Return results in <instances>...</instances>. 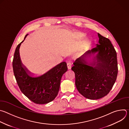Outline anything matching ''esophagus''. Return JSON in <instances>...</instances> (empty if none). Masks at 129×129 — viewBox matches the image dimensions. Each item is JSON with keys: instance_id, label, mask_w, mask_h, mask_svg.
I'll return each instance as SVG.
<instances>
[{"instance_id": "esophagus-1", "label": "esophagus", "mask_w": 129, "mask_h": 129, "mask_svg": "<svg viewBox=\"0 0 129 129\" xmlns=\"http://www.w3.org/2000/svg\"><path fill=\"white\" fill-rule=\"evenodd\" d=\"M67 67L68 69H70L71 67H72V63L71 62H68L67 63Z\"/></svg>"}]
</instances>
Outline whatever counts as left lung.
Listing matches in <instances>:
<instances>
[{"label":"left lung","instance_id":"1","mask_svg":"<svg viewBox=\"0 0 129 129\" xmlns=\"http://www.w3.org/2000/svg\"><path fill=\"white\" fill-rule=\"evenodd\" d=\"M98 34L99 43L73 63L71 68L76 77V86L83 96L98 100L107 95L112 88L118 73L117 53L110 40ZM98 53L91 63L86 58Z\"/></svg>","mask_w":129,"mask_h":129}]
</instances>
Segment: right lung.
Segmentation results:
<instances>
[{
  "label": "right lung",
  "instance_id": "1",
  "mask_svg": "<svg viewBox=\"0 0 129 129\" xmlns=\"http://www.w3.org/2000/svg\"><path fill=\"white\" fill-rule=\"evenodd\" d=\"M27 35L15 49L13 60L14 74L21 91L28 99L36 104H47L57 96L62 77L67 70V64L63 62L41 75H31L22 64L19 54L20 46Z\"/></svg>",
  "mask_w": 129,
  "mask_h": 129
}]
</instances>
